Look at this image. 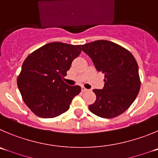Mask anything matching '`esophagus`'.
I'll use <instances>...</instances> for the list:
<instances>
[{"instance_id": "1", "label": "esophagus", "mask_w": 158, "mask_h": 158, "mask_svg": "<svg viewBox=\"0 0 158 158\" xmlns=\"http://www.w3.org/2000/svg\"><path fill=\"white\" fill-rule=\"evenodd\" d=\"M82 92H87V91H89V89H86L85 87H82Z\"/></svg>"}]
</instances>
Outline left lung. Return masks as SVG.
Here are the masks:
<instances>
[{
	"label": "left lung",
	"instance_id": "8db88e82",
	"mask_svg": "<svg viewBox=\"0 0 158 158\" xmlns=\"http://www.w3.org/2000/svg\"><path fill=\"white\" fill-rule=\"evenodd\" d=\"M98 72L104 74L102 89H94L95 102L91 112L112 118L125 112L134 102L140 89L139 68L135 57L122 46L107 40H96L82 45Z\"/></svg>",
	"mask_w": 158,
	"mask_h": 158
}]
</instances>
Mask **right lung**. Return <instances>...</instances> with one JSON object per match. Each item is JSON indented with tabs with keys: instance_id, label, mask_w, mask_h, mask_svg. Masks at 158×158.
<instances>
[{
	"instance_id": "right-lung-1",
	"label": "right lung",
	"mask_w": 158,
	"mask_h": 158,
	"mask_svg": "<svg viewBox=\"0 0 158 158\" xmlns=\"http://www.w3.org/2000/svg\"><path fill=\"white\" fill-rule=\"evenodd\" d=\"M81 51V45L53 42L26 57L17 84L25 104L36 115L49 118L69 110L81 87L69 86L63 79Z\"/></svg>"
}]
</instances>
